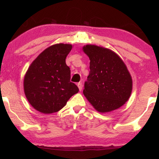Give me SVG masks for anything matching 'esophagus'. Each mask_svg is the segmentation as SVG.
<instances>
[{
    "mask_svg": "<svg viewBox=\"0 0 159 159\" xmlns=\"http://www.w3.org/2000/svg\"><path fill=\"white\" fill-rule=\"evenodd\" d=\"M77 86H78V88H79V90L81 91L82 90V82H79V83L77 84Z\"/></svg>",
    "mask_w": 159,
    "mask_h": 159,
    "instance_id": "34e87169",
    "label": "esophagus"
}]
</instances>
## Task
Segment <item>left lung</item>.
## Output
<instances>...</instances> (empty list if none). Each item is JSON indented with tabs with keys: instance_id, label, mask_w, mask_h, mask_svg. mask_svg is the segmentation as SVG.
Segmentation results:
<instances>
[{
	"instance_id": "obj_1",
	"label": "left lung",
	"mask_w": 159,
	"mask_h": 159,
	"mask_svg": "<svg viewBox=\"0 0 159 159\" xmlns=\"http://www.w3.org/2000/svg\"><path fill=\"white\" fill-rule=\"evenodd\" d=\"M83 51L90 58V73L83 93L98 111L109 112L128 101L132 80L127 66L114 51L87 45Z\"/></svg>"
}]
</instances>
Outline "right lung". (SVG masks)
<instances>
[{
  "label": "right lung",
  "instance_id": "1",
  "mask_svg": "<svg viewBox=\"0 0 159 159\" xmlns=\"http://www.w3.org/2000/svg\"><path fill=\"white\" fill-rule=\"evenodd\" d=\"M72 46L56 44L43 51L32 63L24 80V90L29 103L43 114L57 112L79 91L70 82L71 71L66 58Z\"/></svg>",
  "mask_w": 159,
  "mask_h": 159
}]
</instances>
